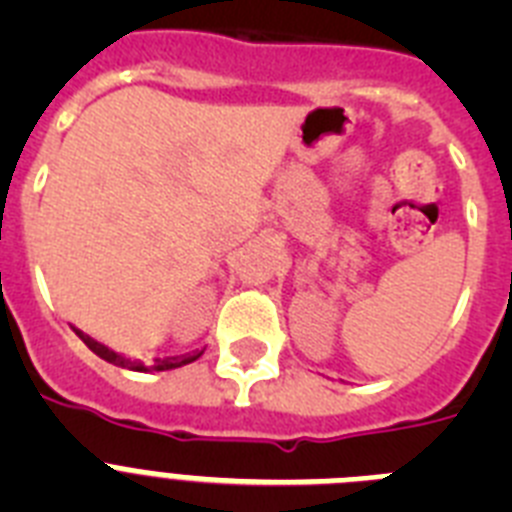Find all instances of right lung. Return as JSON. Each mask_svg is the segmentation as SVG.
<instances>
[{
    "instance_id": "obj_1",
    "label": "right lung",
    "mask_w": 512,
    "mask_h": 512,
    "mask_svg": "<svg viewBox=\"0 0 512 512\" xmlns=\"http://www.w3.org/2000/svg\"><path fill=\"white\" fill-rule=\"evenodd\" d=\"M76 333H79L81 341L87 343V346L92 348L94 354L102 356L104 361H112V364L130 366V369H135V372H146V366H143V364H128V361L122 359V356H117L115 351H110V348L102 346V343H97V341H92V338H89V336H84L81 330H76ZM200 356H202V351H200V354H194V356H182V359H156V361H153V366H148V369H151V372H166V369H176V366L192 364V361L200 359Z\"/></svg>"
}]
</instances>
